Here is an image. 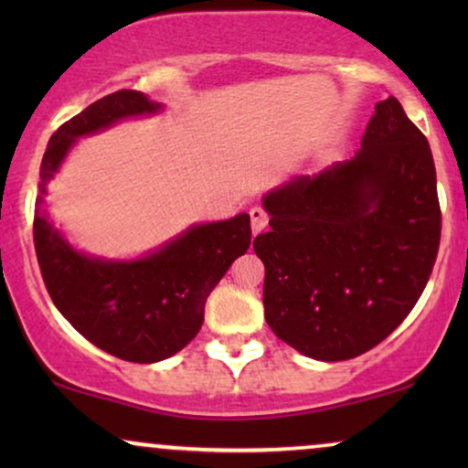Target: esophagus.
<instances>
[{"instance_id":"34e87169","label":"esophagus","mask_w":468,"mask_h":468,"mask_svg":"<svg viewBox=\"0 0 468 468\" xmlns=\"http://www.w3.org/2000/svg\"><path fill=\"white\" fill-rule=\"evenodd\" d=\"M249 217H251V229L253 234H260L261 229H264L268 226V215L264 208L260 207H253L251 210H249Z\"/></svg>"}]
</instances>
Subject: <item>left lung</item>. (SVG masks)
<instances>
[{
	"label": "left lung",
	"mask_w": 468,
	"mask_h": 468,
	"mask_svg": "<svg viewBox=\"0 0 468 468\" xmlns=\"http://www.w3.org/2000/svg\"><path fill=\"white\" fill-rule=\"evenodd\" d=\"M271 232L264 315L274 335L324 362L349 360L399 328L431 279L441 207L431 144L400 101L375 106L362 149L264 196Z\"/></svg>",
	"instance_id": "1"
}]
</instances>
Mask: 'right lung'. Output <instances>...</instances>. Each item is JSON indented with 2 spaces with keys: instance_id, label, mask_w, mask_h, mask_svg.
Listing matches in <instances>:
<instances>
[{
  "instance_id": "obj_1",
  "label": "right lung",
  "mask_w": 468,
  "mask_h": 468,
  "mask_svg": "<svg viewBox=\"0 0 468 468\" xmlns=\"http://www.w3.org/2000/svg\"><path fill=\"white\" fill-rule=\"evenodd\" d=\"M157 111L144 93L121 89L66 121L42 157L34 215L37 264L57 309L95 347L138 364L165 360L197 335L208 293L251 245L249 215L191 226L140 260L108 261L76 251L47 219L42 196L76 138Z\"/></svg>"
}]
</instances>
